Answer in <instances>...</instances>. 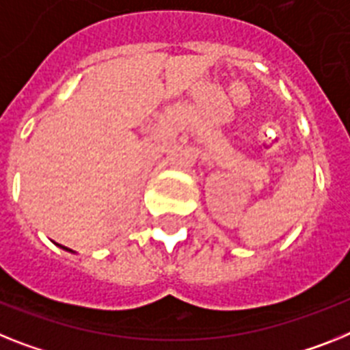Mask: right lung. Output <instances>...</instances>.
<instances>
[{
    "mask_svg": "<svg viewBox=\"0 0 350 350\" xmlns=\"http://www.w3.org/2000/svg\"><path fill=\"white\" fill-rule=\"evenodd\" d=\"M64 249H67V247H64ZM69 251H70V249H69Z\"/></svg>",
    "mask_w": 350,
    "mask_h": 350,
    "instance_id": "add662e5",
    "label": "right lung"
}]
</instances>
